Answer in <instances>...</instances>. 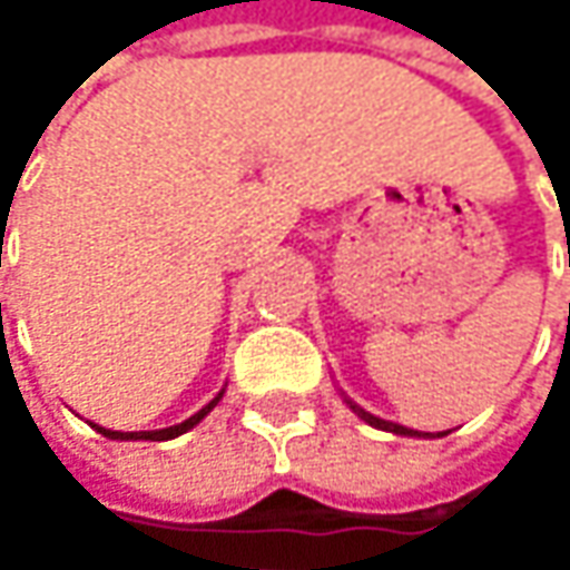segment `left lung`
Returning <instances> with one entry per match:
<instances>
[{
	"mask_svg": "<svg viewBox=\"0 0 570 570\" xmlns=\"http://www.w3.org/2000/svg\"><path fill=\"white\" fill-rule=\"evenodd\" d=\"M570 244V240H568ZM346 399V396H343ZM346 405L363 419V422H370L373 429H383V432H393V435H419V439H435L432 432H415V429H405V425H399V422H390V419H380V415H373V412H366L363 405H356L353 399H346Z\"/></svg>",
	"mask_w": 570,
	"mask_h": 570,
	"instance_id": "obj_1",
	"label": "left lung"
}]
</instances>
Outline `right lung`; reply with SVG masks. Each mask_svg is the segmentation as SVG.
I'll return each instance as SVG.
<instances>
[{"label": "right lung", "mask_w": 570, "mask_h": 570, "mask_svg": "<svg viewBox=\"0 0 570 570\" xmlns=\"http://www.w3.org/2000/svg\"><path fill=\"white\" fill-rule=\"evenodd\" d=\"M220 396H224V390L217 393V396L210 399L200 412H194L190 419H184V422H177V425H168V429H151V432H118V429H105V425H95L91 422V429H98L105 439H121V442H168V439H177V435H184L187 429H194L217 402H220Z\"/></svg>", "instance_id": "add662e5"}]
</instances>
